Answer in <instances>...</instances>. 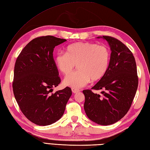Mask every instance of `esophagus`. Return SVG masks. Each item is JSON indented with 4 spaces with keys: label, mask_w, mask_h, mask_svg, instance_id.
Listing matches in <instances>:
<instances>
[{
    "label": "esophagus",
    "mask_w": 150,
    "mask_h": 150,
    "mask_svg": "<svg viewBox=\"0 0 150 150\" xmlns=\"http://www.w3.org/2000/svg\"><path fill=\"white\" fill-rule=\"evenodd\" d=\"M71 91H72V92L74 93H77L78 92L80 91V90L79 89L73 88H71Z\"/></svg>",
    "instance_id": "obj_1"
}]
</instances>
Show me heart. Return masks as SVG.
<instances>
[{
    "mask_svg": "<svg viewBox=\"0 0 150 150\" xmlns=\"http://www.w3.org/2000/svg\"><path fill=\"white\" fill-rule=\"evenodd\" d=\"M110 52L105 45L81 42L69 45L64 53H58L54 57L57 69L67 75L74 70H78L64 79L65 85L74 88L86 85L90 79L98 81L107 72L109 66Z\"/></svg>",
    "mask_w": 150,
    "mask_h": 150,
    "instance_id": "b5f03b06",
    "label": "heart"
}]
</instances>
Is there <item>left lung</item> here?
Masks as SVG:
<instances>
[{
    "label": "left lung",
    "instance_id": "obj_1",
    "mask_svg": "<svg viewBox=\"0 0 150 150\" xmlns=\"http://www.w3.org/2000/svg\"><path fill=\"white\" fill-rule=\"evenodd\" d=\"M98 38L100 37H98ZM110 50L109 66L105 74L91 89H103L101 95L91 89L83 90L86 114L101 125H109L120 120L132 105L138 87L135 58L126 45L111 36H103Z\"/></svg>",
    "mask_w": 150,
    "mask_h": 150
}]
</instances>
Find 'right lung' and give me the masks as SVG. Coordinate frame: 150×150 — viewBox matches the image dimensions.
<instances>
[{
    "mask_svg": "<svg viewBox=\"0 0 150 150\" xmlns=\"http://www.w3.org/2000/svg\"><path fill=\"white\" fill-rule=\"evenodd\" d=\"M66 41L52 36L36 38L23 48L16 60L13 82L15 98L24 116L40 126L60 119L72 94L68 87L50 93L52 88L61 82L54 48Z\"/></svg>",
    "mask_w": 150,
    "mask_h": 150,
    "instance_id": "1",
    "label": "right lung"
}]
</instances>
